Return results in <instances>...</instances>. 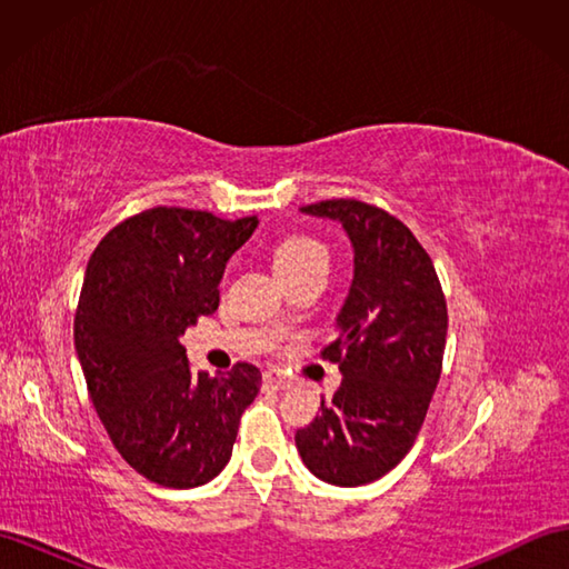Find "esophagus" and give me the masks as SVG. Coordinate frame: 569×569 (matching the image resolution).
I'll use <instances>...</instances> for the list:
<instances>
[{
    "instance_id": "1",
    "label": "esophagus",
    "mask_w": 569,
    "mask_h": 569,
    "mask_svg": "<svg viewBox=\"0 0 569 569\" xmlns=\"http://www.w3.org/2000/svg\"><path fill=\"white\" fill-rule=\"evenodd\" d=\"M291 383H293V379L286 377L283 371H278V369H266L263 371V386H266V389L283 391V389H291Z\"/></svg>"
}]
</instances>
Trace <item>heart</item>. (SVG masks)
<instances>
[{"instance_id": "obj_1", "label": "heart", "mask_w": 569, "mask_h": 569, "mask_svg": "<svg viewBox=\"0 0 569 569\" xmlns=\"http://www.w3.org/2000/svg\"><path fill=\"white\" fill-rule=\"evenodd\" d=\"M328 261H330L328 249H325L320 241L303 234H291V237L278 239L271 249V263L281 278H288L310 269V266L328 263Z\"/></svg>"}]
</instances>
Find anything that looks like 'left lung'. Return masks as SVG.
Wrapping results in <instances>:
<instances>
[{
    "label": "left lung",
    "mask_w": 569,
    "mask_h": 569,
    "mask_svg": "<svg viewBox=\"0 0 569 569\" xmlns=\"http://www.w3.org/2000/svg\"><path fill=\"white\" fill-rule=\"evenodd\" d=\"M340 222L352 241L355 276L337 312L342 383L320 416L296 432L306 467L335 487L377 481L408 455L440 381L447 306L428 251L393 214L359 200L300 208Z\"/></svg>",
    "instance_id": "1"
}]
</instances>
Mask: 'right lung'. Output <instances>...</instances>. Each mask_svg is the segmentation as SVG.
I'll return each mask as SVG.
<instances>
[{"label":"right lung","mask_w":569,"mask_h":569,"mask_svg":"<svg viewBox=\"0 0 569 569\" xmlns=\"http://www.w3.org/2000/svg\"><path fill=\"white\" fill-rule=\"evenodd\" d=\"M257 224L153 208L117 224L84 269L76 352L92 406L117 452L153 485L192 489L220 475L259 393L253 365L196 377L180 345L220 306L224 266Z\"/></svg>","instance_id":"right-lung-1"}]
</instances>
